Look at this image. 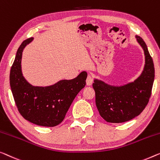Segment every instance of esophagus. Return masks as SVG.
<instances>
[{"instance_id": "1", "label": "esophagus", "mask_w": 160, "mask_h": 160, "mask_svg": "<svg viewBox=\"0 0 160 160\" xmlns=\"http://www.w3.org/2000/svg\"><path fill=\"white\" fill-rule=\"evenodd\" d=\"M93 82V79H92V77L90 75H88L87 79H86V84L87 85H91Z\"/></svg>"}]
</instances>
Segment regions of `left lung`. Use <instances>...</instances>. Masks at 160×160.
I'll list each match as a JSON object with an SVG mask.
<instances>
[{
  "instance_id": "obj_1",
  "label": "left lung",
  "mask_w": 160,
  "mask_h": 160,
  "mask_svg": "<svg viewBox=\"0 0 160 160\" xmlns=\"http://www.w3.org/2000/svg\"><path fill=\"white\" fill-rule=\"evenodd\" d=\"M137 40L144 50L145 65L137 79L127 84L115 86L95 79L92 87L95 92V104L100 115L109 123H123L139 116L147 106L151 96L154 80V67L141 37Z\"/></svg>"
}]
</instances>
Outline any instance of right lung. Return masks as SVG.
Returning a JSON list of instances; mask_svg holds the SVG:
<instances>
[{"mask_svg":"<svg viewBox=\"0 0 160 160\" xmlns=\"http://www.w3.org/2000/svg\"><path fill=\"white\" fill-rule=\"evenodd\" d=\"M34 38L24 40L18 47L10 72V85L16 106L26 120L34 124L53 127L64 120L76 95L86 84L83 71L72 80H62L46 87L33 86L21 71L23 49Z\"/></svg>","mask_w":160,"mask_h":160,"instance_id":"add662e5","label":"right lung"}]
</instances>
